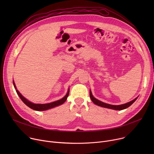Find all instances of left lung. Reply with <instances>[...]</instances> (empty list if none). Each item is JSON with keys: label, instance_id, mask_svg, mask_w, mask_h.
<instances>
[{"label": "left lung", "instance_id": "8db88e82", "mask_svg": "<svg viewBox=\"0 0 154 154\" xmlns=\"http://www.w3.org/2000/svg\"><path fill=\"white\" fill-rule=\"evenodd\" d=\"M90 97L92 100V101L97 106H99L102 107H105V108H107V109H114L116 110H124L125 109H127V107H130L131 105L137 100V99L138 97L135 98V99H134L133 100L129 102L128 103L122 104V105H119V106H114V105H110V104H108L106 103H104L103 102H101L99 100H97V99H95L94 97L92 95V92L90 91Z\"/></svg>", "mask_w": 154, "mask_h": 154}]
</instances>
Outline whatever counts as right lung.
<instances>
[{"mask_svg":"<svg viewBox=\"0 0 154 154\" xmlns=\"http://www.w3.org/2000/svg\"><path fill=\"white\" fill-rule=\"evenodd\" d=\"M13 84H14V86L16 90V92L17 93V94L19 95V97L20 98V99L22 100V102L25 103L26 106H27L29 107H30V109L35 110H37V111H43V110H46L48 109H50L52 108H54L55 107H57L58 106H60V105H62V103H63L66 100H67L69 94V88L68 90V92L67 93V94L65 95V97L59 100H57L51 103H45V104H39V103H34L30 101H29L27 99H26L24 97L22 96V95L19 92V91L16 88V86L15 85L14 82L13 81Z\"/></svg>","mask_w":154,"mask_h":154,"instance_id":"right-lung-1","label":"right lung"}]
</instances>
